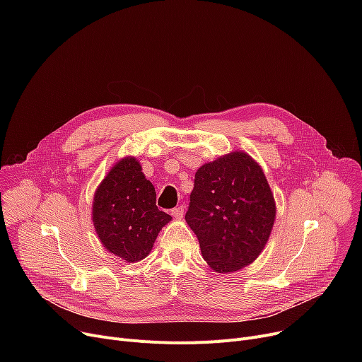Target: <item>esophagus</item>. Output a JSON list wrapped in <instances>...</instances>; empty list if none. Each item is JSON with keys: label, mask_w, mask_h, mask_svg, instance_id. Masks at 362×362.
<instances>
[{"label": "esophagus", "mask_w": 362, "mask_h": 362, "mask_svg": "<svg viewBox=\"0 0 362 362\" xmlns=\"http://www.w3.org/2000/svg\"><path fill=\"white\" fill-rule=\"evenodd\" d=\"M171 216H173L175 218H182L183 217V206L173 208V210H171Z\"/></svg>", "instance_id": "obj_1"}]
</instances>
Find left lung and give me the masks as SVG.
<instances>
[{"label":"left lung","instance_id":"obj_1","mask_svg":"<svg viewBox=\"0 0 362 362\" xmlns=\"http://www.w3.org/2000/svg\"><path fill=\"white\" fill-rule=\"evenodd\" d=\"M189 201L185 218L213 270H240L261 254L276 204L261 167L248 154L232 152L204 164Z\"/></svg>","mask_w":362,"mask_h":362}]
</instances>
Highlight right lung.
Listing matches in <instances>:
<instances>
[{
  "instance_id": "obj_1",
  "label": "right lung",
  "mask_w": 362,
  "mask_h": 362,
  "mask_svg": "<svg viewBox=\"0 0 362 362\" xmlns=\"http://www.w3.org/2000/svg\"><path fill=\"white\" fill-rule=\"evenodd\" d=\"M156 189L135 158L114 165L95 192L92 218L111 254L129 262L145 258L171 217L156 205Z\"/></svg>"
}]
</instances>
